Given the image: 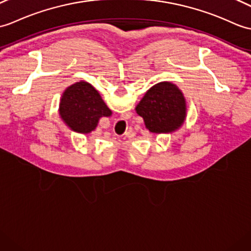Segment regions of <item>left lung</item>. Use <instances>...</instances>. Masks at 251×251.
<instances>
[{"mask_svg": "<svg viewBox=\"0 0 251 251\" xmlns=\"http://www.w3.org/2000/svg\"><path fill=\"white\" fill-rule=\"evenodd\" d=\"M186 100L182 91L171 82H159L145 93L136 107L151 132H173L186 119Z\"/></svg>", "mask_w": 251, "mask_h": 251, "instance_id": "8db88e82", "label": "left lung"}]
</instances>
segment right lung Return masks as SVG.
Wrapping results in <instances>:
<instances>
[{
  "mask_svg": "<svg viewBox=\"0 0 251 251\" xmlns=\"http://www.w3.org/2000/svg\"><path fill=\"white\" fill-rule=\"evenodd\" d=\"M59 111L73 131L84 135L95 129L99 119L112 114L99 93L85 81L75 82L64 91Z\"/></svg>",
  "mask_w": 251,
  "mask_h": 251,
  "instance_id": "add662e5",
  "label": "right lung"
}]
</instances>
